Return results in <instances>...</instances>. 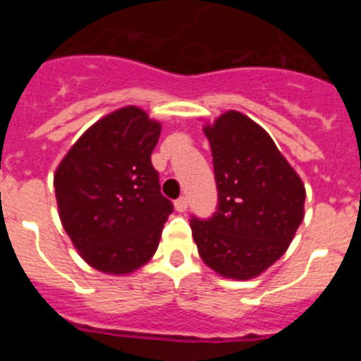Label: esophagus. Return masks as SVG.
Wrapping results in <instances>:
<instances>
[{
  "instance_id": "34e87169",
  "label": "esophagus",
  "mask_w": 361,
  "mask_h": 361,
  "mask_svg": "<svg viewBox=\"0 0 361 361\" xmlns=\"http://www.w3.org/2000/svg\"><path fill=\"white\" fill-rule=\"evenodd\" d=\"M175 209H177V212H186L188 209V199L186 197H178L177 200H175Z\"/></svg>"
}]
</instances>
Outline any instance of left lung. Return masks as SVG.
<instances>
[{
  "mask_svg": "<svg viewBox=\"0 0 361 361\" xmlns=\"http://www.w3.org/2000/svg\"><path fill=\"white\" fill-rule=\"evenodd\" d=\"M219 202L209 219L191 216L197 250L226 279L250 280L279 260L304 220L305 188L269 133L240 111L204 128Z\"/></svg>",
  "mask_w": 361,
  "mask_h": 361,
  "instance_id": "left-lung-1",
  "label": "left lung"
}]
</instances>
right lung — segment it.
<instances>
[{
  "label": "right lung",
  "mask_w": 361,
  "mask_h": 361,
  "mask_svg": "<svg viewBox=\"0 0 361 361\" xmlns=\"http://www.w3.org/2000/svg\"><path fill=\"white\" fill-rule=\"evenodd\" d=\"M161 124L126 106L86 130L54 175L63 228L97 271L128 275L157 251L173 204L152 164Z\"/></svg>",
  "instance_id": "obj_1"
}]
</instances>
